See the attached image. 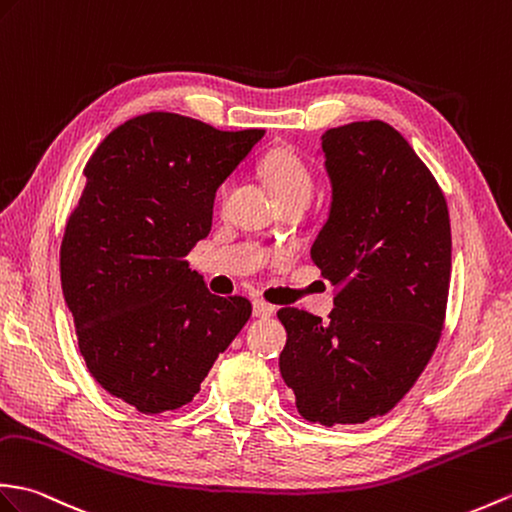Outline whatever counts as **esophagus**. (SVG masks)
<instances>
[{"instance_id": "obj_1", "label": "esophagus", "mask_w": 512, "mask_h": 512, "mask_svg": "<svg viewBox=\"0 0 512 512\" xmlns=\"http://www.w3.org/2000/svg\"><path fill=\"white\" fill-rule=\"evenodd\" d=\"M253 314H255L257 318H270L272 314H275V307H272V305L266 303V301H255V303H253Z\"/></svg>"}]
</instances>
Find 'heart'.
Instances as JSON below:
<instances>
[{"mask_svg": "<svg viewBox=\"0 0 512 512\" xmlns=\"http://www.w3.org/2000/svg\"><path fill=\"white\" fill-rule=\"evenodd\" d=\"M261 174H264L266 183L270 185L272 194L277 196L279 202L290 198H307L310 200L314 181L312 174L307 170L305 161L296 154L292 148H275L270 150L264 161H261ZM229 183L220 185V200L227 198Z\"/></svg>", "mask_w": 512, "mask_h": 512, "instance_id": "heart-1", "label": "heart"}]
</instances>
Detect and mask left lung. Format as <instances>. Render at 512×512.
<instances>
[{"instance_id": "8db88e82", "label": "left lung", "mask_w": 512, "mask_h": 512, "mask_svg": "<svg viewBox=\"0 0 512 512\" xmlns=\"http://www.w3.org/2000/svg\"><path fill=\"white\" fill-rule=\"evenodd\" d=\"M331 207L312 246L336 285L323 323L299 307L277 312L288 331L279 368L301 417L355 425L390 412L441 340L451 277L445 196L427 165L386 122L323 135Z\"/></svg>"}]
</instances>
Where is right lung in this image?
Here are the masks:
<instances>
[{
    "instance_id": "1",
    "label": "right lung",
    "mask_w": 512,
    "mask_h": 512,
    "mask_svg": "<svg viewBox=\"0 0 512 512\" xmlns=\"http://www.w3.org/2000/svg\"><path fill=\"white\" fill-rule=\"evenodd\" d=\"M261 137L154 111L117 126L85 165L61 244L63 294L89 373L139 412L192 401L251 318V301L211 294L185 257Z\"/></svg>"
}]
</instances>
